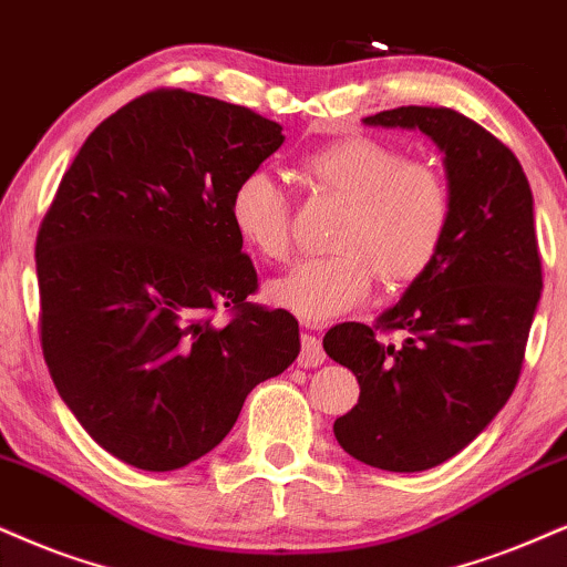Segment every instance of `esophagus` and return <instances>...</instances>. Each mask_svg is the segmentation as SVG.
Here are the masks:
<instances>
[{
	"label": "esophagus",
	"instance_id": "34e87169",
	"mask_svg": "<svg viewBox=\"0 0 567 567\" xmlns=\"http://www.w3.org/2000/svg\"><path fill=\"white\" fill-rule=\"evenodd\" d=\"M326 362V352L323 344H320L318 337L312 333H305L302 337V352H299V365L302 368H318Z\"/></svg>",
	"mask_w": 567,
	"mask_h": 567
}]
</instances>
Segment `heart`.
Masks as SVG:
<instances>
[{
	"mask_svg": "<svg viewBox=\"0 0 567 567\" xmlns=\"http://www.w3.org/2000/svg\"><path fill=\"white\" fill-rule=\"evenodd\" d=\"M299 173L318 192L344 199L333 228L337 251L299 260L265 286L270 305L305 323H328L365 302L373 278L404 286L442 251L452 220L450 188L436 171L370 136H347L310 152ZM239 241L265 260H284L291 244L289 197L265 171H249L228 197Z\"/></svg>",
	"mask_w": 567,
	"mask_h": 567,
	"instance_id": "heart-1",
	"label": "heart"
}]
</instances>
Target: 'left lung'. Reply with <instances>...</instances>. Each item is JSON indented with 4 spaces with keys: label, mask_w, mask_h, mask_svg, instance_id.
Segmentation results:
<instances>
[{
    "label": "left lung",
    "mask_w": 567,
    "mask_h": 567,
    "mask_svg": "<svg viewBox=\"0 0 567 567\" xmlns=\"http://www.w3.org/2000/svg\"><path fill=\"white\" fill-rule=\"evenodd\" d=\"M362 123L421 131L439 146L452 220L431 268L375 318L383 331H408L400 347L365 323L326 333L328 358L360 383L333 433L360 463L417 473L465 450L518 383L542 297L534 197L518 157L450 107L410 104Z\"/></svg>",
    "instance_id": "1"
}]
</instances>
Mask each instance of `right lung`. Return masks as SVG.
Here are the masks:
<instances>
[{
  "label": "right lung",
  "instance_id": "obj_1",
  "mask_svg": "<svg viewBox=\"0 0 567 567\" xmlns=\"http://www.w3.org/2000/svg\"><path fill=\"white\" fill-rule=\"evenodd\" d=\"M281 131L157 89L96 125L60 181L37 239L41 347L62 402L123 463H194L297 360L295 316L247 302L257 270L228 218ZM218 306L235 310L226 327L206 318Z\"/></svg>",
  "mask_w": 567,
  "mask_h": 567
}]
</instances>
